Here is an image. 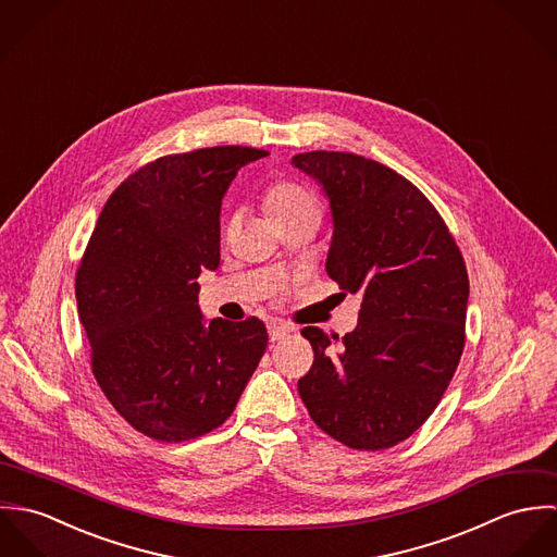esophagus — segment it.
<instances>
[{
	"label": "esophagus",
	"instance_id": "34e87169",
	"mask_svg": "<svg viewBox=\"0 0 557 557\" xmlns=\"http://www.w3.org/2000/svg\"><path fill=\"white\" fill-rule=\"evenodd\" d=\"M268 332H270V341L272 343H276V341H281V338H285L289 332H292V327L289 325H285V323H270L268 325Z\"/></svg>",
	"mask_w": 557,
	"mask_h": 557
}]
</instances>
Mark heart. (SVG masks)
<instances>
[{"label": "heart", "mask_w": 557, "mask_h": 557, "mask_svg": "<svg viewBox=\"0 0 557 557\" xmlns=\"http://www.w3.org/2000/svg\"><path fill=\"white\" fill-rule=\"evenodd\" d=\"M265 208L272 221L292 214H319L315 195L296 182H278L270 186L265 193Z\"/></svg>", "instance_id": "heart-1"}]
</instances>
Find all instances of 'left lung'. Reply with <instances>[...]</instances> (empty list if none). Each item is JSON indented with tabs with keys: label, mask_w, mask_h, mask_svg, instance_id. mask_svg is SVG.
<instances>
[{
	"label": "left lung",
	"mask_w": 557,
	"mask_h": 557,
	"mask_svg": "<svg viewBox=\"0 0 557 557\" xmlns=\"http://www.w3.org/2000/svg\"><path fill=\"white\" fill-rule=\"evenodd\" d=\"M292 164L318 180L330 201L327 276L362 292L354 332L302 330L315 360L298 393L336 442L393 448L433 413L461 360L466 261L431 201L391 166L321 150Z\"/></svg>",
	"instance_id": "obj_1"
}]
</instances>
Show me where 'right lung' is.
Masks as SVG:
<instances>
[{"label":"right lung","mask_w":557,"mask_h":557,"mask_svg":"<svg viewBox=\"0 0 557 557\" xmlns=\"http://www.w3.org/2000/svg\"><path fill=\"white\" fill-rule=\"evenodd\" d=\"M265 150L219 146L162 157L102 208L77 270L91 371L115 411L157 442L221 426L255 373L268 330L199 309L201 268L221 263V206L239 169Z\"/></svg>","instance_id":"add662e5"}]
</instances>
